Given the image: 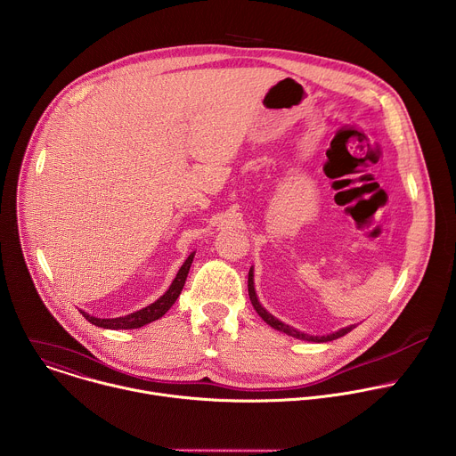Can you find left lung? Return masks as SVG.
Here are the masks:
<instances>
[{
	"mask_svg": "<svg viewBox=\"0 0 456 456\" xmlns=\"http://www.w3.org/2000/svg\"><path fill=\"white\" fill-rule=\"evenodd\" d=\"M248 293H249V300H251L253 309L256 311V314H258V316H260L267 325H271L273 329H277V330H281V332H286L288 336L298 338V339L314 341V343H325V341H332V339H338V338H341V336L348 334V332L355 327V325H348V327L339 329L338 332H332V334H327V336H309V334H304V332H300V330H297V329H293V327L286 325L284 322L277 320L275 316L269 314V313L260 305V302H258V298H256V293H255V286H253V267H251V269H249V273H248Z\"/></svg>",
	"mask_w": 456,
	"mask_h": 456,
	"instance_id": "left-lung-1",
	"label": "left lung"
}]
</instances>
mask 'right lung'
Segmentation results:
<instances>
[{
  "instance_id": "1",
  "label": "right lung",
  "mask_w": 456,
  "mask_h": 456,
  "mask_svg": "<svg viewBox=\"0 0 456 456\" xmlns=\"http://www.w3.org/2000/svg\"><path fill=\"white\" fill-rule=\"evenodd\" d=\"M194 255H196V251L189 255V258L183 262V265L179 267L177 275L172 281V284L167 289V293L163 297H159L154 304H151V305H147V307H143V309H140L136 313H131L127 316H120V318H95V316H91V314L80 311L82 316L89 323H94L97 327L115 329V330H118V329H138V327H143V325L161 318L172 307V304L177 300V297L181 295V289H183V286H185V281H187V275H189V271H191V264L194 260Z\"/></svg>"
}]
</instances>
